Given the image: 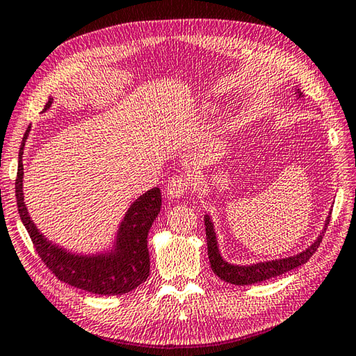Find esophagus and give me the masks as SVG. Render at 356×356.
<instances>
[{"mask_svg": "<svg viewBox=\"0 0 356 356\" xmlns=\"http://www.w3.org/2000/svg\"><path fill=\"white\" fill-rule=\"evenodd\" d=\"M191 188V177L186 174H176L166 182V195L171 197H180L184 196L186 191Z\"/></svg>", "mask_w": 356, "mask_h": 356, "instance_id": "34e87169", "label": "esophagus"}]
</instances>
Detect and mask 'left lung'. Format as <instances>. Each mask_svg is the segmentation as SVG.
<instances>
[{
    "label": "left lung",
    "mask_w": 356,
    "mask_h": 356,
    "mask_svg": "<svg viewBox=\"0 0 356 356\" xmlns=\"http://www.w3.org/2000/svg\"><path fill=\"white\" fill-rule=\"evenodd\" d=\"M328 222H330V216L327 218V224ZM205 235H207V249H209V260H210L213 273H215L219 279L227 283H232V285H252V283H258V282H263V280L273 279V277L285 274L288 270L300 266V264H305L309 258L313 257L314 252L318 250L319 244L322 243V235H321L307 250L300 252L299 255L283 258V260H273V261L250 264V266H235V264L224 261L222 257L219 255L216 236H215V232H213V224L209 216H205Z\"/></svg>",
    "instance_id": "left-lung-1"
}]
</instances>
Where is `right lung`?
Instances as JSON below:
<instances>
[{
  "label": "right lung",
  "instance_id": "1",
  "mask_svg": "<svg viewBox=\"0 0 356 356\" xmlns=\"http://www.w3.org/2000/svg\"><path fill=\"white\" fill-rule=\"evenodd\" d=\"M48 99L44 108L51 106ZM31 126L26 129L23 143L18 154V170L15 179L17 207L22 222L28 230L35 252L47 268L57 279L68 285L86 289L88 293L101 296H121L140 286L149 275V250H147V234L161 209V195L159 188H152L140 196L127 210L124 221L121 222L116 238L115 252L111 255L79 257L68 254L51 244L38 232L31 221L23 202V147L28 138Z\"/></svg>",
  "mask_w": 356,
  "mask_h": 356
}]
</instances>
